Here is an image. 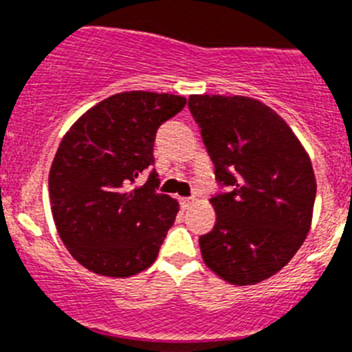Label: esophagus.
Instances as JSON below:
<instances>
[{"mask_svg":"<svg viewBox=\"0 0 352 352\" xmlns=\"http://www.w3.org/2000/svg\"><path fill=\"white\" fill-rule=\"evenodd\" d=\"M195 205V198H180V207L186 210V208H191Z\"/></svg>","mask_w":352,"mask_h":352,"instance_id":"obj_1","label":"esophagus"}]
</instances>
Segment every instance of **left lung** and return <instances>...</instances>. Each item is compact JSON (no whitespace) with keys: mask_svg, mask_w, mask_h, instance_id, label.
Here are the masks:
<instances>
[{"mask_svg":"<svg viewBox=\"0 0 352 352\" xmlns=\"http://www.w3.org/2000/svg\"><path fill=\"white\" fill-rule=\"evenodd\" d=\"M226 192L199 236L204 261L235 286L258 284L291 261L312 223L316 177L283 117L247 96L192 94L188 103Z\"/></svg>","mask_w":352,"mask_h":352,"instance_id":"obj_1","label":"left lung"}]
</instances>
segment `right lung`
<instances>
[{"instance_id": "right-lung-1", "label": "right lung", "mask_w": 352, "mask_h": 352, "mask_svg": "<svg viewBox=\"0 0 352 352\" xmlns=\"http://www.w3.org/2000/svg\"><path fill=\"white\" fill-rule=\"evenodd\" d=\"M186 98L119 93L89 109L63 137L49 173L50 207L63 243L82 267L107 277L137 275L156 261L179 201L156 192L157 128Z\"/></svg>"}]
</instances>
